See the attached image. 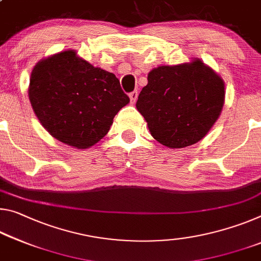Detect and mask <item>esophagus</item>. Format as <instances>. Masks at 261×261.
I'll return each instance as SVG.
<instances>
[{
	"label": "esophagus",
	"mask_w": 261,
	"mask_h": 261,
	"mask_svg": "<svg viewBox=\"0 0 261 261\" xmlns=\"http://www.w3.org/2000/svg\"><path fill=\"white\" fill-rule=\"evenodd\" d=\"M129 96H130L131 102L135 103L136 100H137V97H138V92H137V90H134V92H131V93L129 94Z\"/></svg>",
	"instance_id": "1"
}]
</instances>
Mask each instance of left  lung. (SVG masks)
Instances as JSON below:
<instances>
[{
	"label": "left lung",
	"instance_id": "left-lung-1",
	"mask_svg": "<svg viewBox=\"0 0 261 261\" xmlns=\"http://www.w3.org/2000/svg\"><path fill=\"white\" fill-rule=\"evenodd\" d=\"M224 97L222 77L200 59H194L152 69L136 107L156 142L181 148L208 134L220 117Z\"/></svg>",
	"mask_w": 261,
	"mask_h": 261
}]
</instances>
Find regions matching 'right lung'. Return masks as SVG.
I'll use <instances>...</instances> for the list:
<instances>
[{
  "mask_svg": "<svg viewBox=\"0 0 261 261\" xmlns=\"http://www.w3.org/2000/svg\"><path fill=\"white\" fill-rule=\"evenodd\" d=\"M29 98L45 130L80 150L100 142L130 102L115 74L94 67L71 49L35 66Z\"/></svg>",
  "mask_w": 261,
  "mask_h": 261,
  "instance_id": "add662e5",
  "label": "right lung"
}]
</instances>
